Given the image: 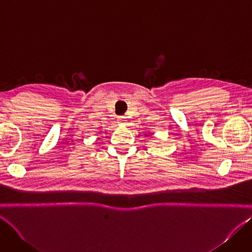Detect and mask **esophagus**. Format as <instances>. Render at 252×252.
<instances>
[{
  "label": "esophagus",
  "instance_id": "1",
  "mask_svg": "<svg viewBox=\"0 0 252 252\" xmlns=\"http://www.w3.org/2000/svg\"><path fill=\"white\" fill-rule=\"evenodd\" d=\"M126 117H122V118L119 120V123H120L121 125H126Z\"/></svg>",
  "mask_w": 252,
  "mask_h": 252
}]
</instances>
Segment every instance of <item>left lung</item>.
<instances>
[{
	"label": "left lung",
	"instance_id": "8db88e82",
	"mask_svg": "<svg viewBox=\"0 0 252 252\" xmlns=\"http://www.w3.org/2000/svg\"><path fill=\"white\" fill-rule=\"evenodd\" d=\"M146 136H151V133H150V135H149V134H147V133H146Z\"/></svg>",
	"mask_w": 252,
	"mask_h": 252
}]
</instances>
